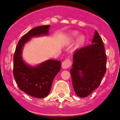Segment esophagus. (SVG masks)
Here are the masks:
<instances>
[{
  "mask_svg": "<svg viewBox=\"0 0 120 120\" xmlns=\"http://www.w3.org/2000/svg\"><path fill=\"white\" fill-rule=\"evenodd\" d=\"M72 62L70 57H67L66 59L62 62V67L64 69H67L71 66Z\"/></svg>",
  "mask_w": 120,
  "mask_h": 120,
  "instance_id": "34e87169",
  "label": "esophagus"
}]
</instances>
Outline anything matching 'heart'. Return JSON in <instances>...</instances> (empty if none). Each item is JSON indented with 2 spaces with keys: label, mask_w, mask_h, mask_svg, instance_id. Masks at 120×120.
I'll return each mask as SVG.
<instances>
[{
  "label": "heart",
  "mask_w": 120,
  "mask_h": 120,
  "mask_svg": "<svg viewBox=\"0 0 120 120\" xmlns=\"http://www.w3.org/2000/svg\"><path fill=\"white\" fill-rule=\"evenodd\" d=\"M78 35V34L77 32H74L72 34V36H73V38H76ZM85 42V37L83 36H80L79 37V38L77 40V45L79 47V46H80L82 44L84 43Z\"/></svg>",
  "instance_id": "heart-1"
}]
</instances>
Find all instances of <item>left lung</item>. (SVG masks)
Segmentation results:
<instances>
[{
  "mask_svg": "<svg viewBox=\"0 0 120 120\" xmlns=\"http://www.w3.org/2000/svg\"><path fill=\"white\" fill-rule=\"evenodd\" d=\"M73 59L70 73L73 88L79 97H87L98 87L106 71V55L97 30L92 44L75 51Z\"/></svg>",
  "mask_w": 120,
  "mask_h": 120,
  "instance_id": "1",
  "label": "left lung"
}]
</instances>
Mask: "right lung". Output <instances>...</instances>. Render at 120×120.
<instances>
[{
    "label": "right lung",
    "mask_w": 120,
    "mask_h": 120,
    "mask_svg": "<svg viewBox=\"0 0 120 120\" xmlns=\"http://www.w3.org/2000/svg\"><path fill=\"white\" fill-rule=\"evenodd\" d=\"M50 25L34 27L19 40L14 55L13 75L18 86L24 93L36 98L48 96L55 76L61 70V62L48 60L37 67L26 65L22 58L23 45L30 38L49 34Z\"/></svg>",
    "instance_id": "add662e5"
}]
</instances>
